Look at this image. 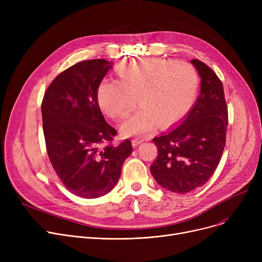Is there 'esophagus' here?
Instances as JSON below:
<instances>
[{"label": "esophagus", "instance_id": "1", "mask_svg": "<svg viewBox=\"0 0 262 262\" xmlns=\"http://www.w3.org/2000/svg\"><path fill=\"white\" fill-rule=\"evenodd\" d=\"M141 142H143V140L142 139H133L132 140V144H133V146H137V145H139Z\"/></svg>", "mask_w": 262, "mask_h": 262}]
</instances>
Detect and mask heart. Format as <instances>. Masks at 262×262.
<instances>
[{"instance_id": "1", "label": "heart", "mask_w": 262, "mask_h": 262, "mask_svg": "<svg viewBox=\"0 0 262 262\" xmlns=\"http://www.w3.org/2000/svg\"><path fill=\"white\" fill-rule=\"evenodd\" d=\"M120 80L104 79L98 89L102 112L114 120L126 115L136 103L139 108L123 122L126 136L143 135L157 123L166 127L180 121L191 108L199 87L194 67L164 58L133 60L119 70Z\"/></svg>"}]
</instances>
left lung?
<instances>
[{
	"instance_id": "left-lung-1",
	"label": "left lung",
	"mask_w": 262,
	"mask_h": 262,
	"mask_svg": "<svg viewBox=\"0 0 262 262\" xmlns=\"http://www.w3.org/2000/svg\"><path fill=\"white\" fill-rule=\"evenodd\" d=\"M201 75V94L178 127L153 139L158 156L150 173L164 189L187 193L208 182L226 142L228 110L222 81L212 69L192 59Z\"/></svg>"
}]
</instances>
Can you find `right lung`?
I'll return each instance as SVG.
<instances>
[{"label":"right lung","instance_id":"add662e5","mask_svg":"<svg viewBox=\"0 0 262 262\" xmlns=\"http://www.w3.org/2000/svg\"><path fill=\"white\" fill-rule=\"evenodd\" d=\"M105 59L84 60L53 79L42 104V125L50 161L73 194L95 199L113 190L133 146H114L118 132L105 121L98 89L112 67Z\"/></svg>","mask_w":262,"mask_h":262}]
</instances>
